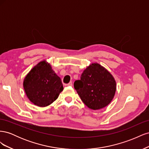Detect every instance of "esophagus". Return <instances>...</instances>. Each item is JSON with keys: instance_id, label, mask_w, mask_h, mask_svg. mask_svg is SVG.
Masks as SVG:
<instances>
[{"instance_id": "1", "label": "esophagus", "mask_w": 149, "mask_h": 149, "mask_svg": "<svg viewBox=\"0 0 149 149\" xmlns=\"http://www.w3.org/2000/svg\"><path fill=\"white\" fill-rule=\"evenodd\" d=\"M68 86H72V82L71 81H70L68 84H67Z\"/></svg>"}]
</instances>
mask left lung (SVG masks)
I'll return each instance as SVG.
<instances>
[{"instance_id":"8db88e82","label":"left lung","mask_w":149,"mask_h":149,"mask_svg":"<svg viewBox=\"0 0 149 149\" xmlns=\"http://www.w3.org/2000/svg\"><path fill=\"white\" fill-rule=\"evenodd\" d=\"M74 88L81 100L89 109L106 107L113 99L116 89L115 80L109 71L98 63H93L76 80Z\"/></svg>"}]
</instances>
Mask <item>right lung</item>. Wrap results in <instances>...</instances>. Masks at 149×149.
Returning <instances> with one entry per match:
<instances>
[{
  "label": "right lung",
  "mask_w": 149,
  "mask_h": 149,
  "mask_svg": "<svg viewBox=\"0 0 149 149\" xmlns=\"http://www.w3.org/2000/svg\"><path fill=\"white\" fill-rule=\"evenodd\" d=\"M24 88L29 100L40 107L51 104L63 89L60 78L45 61L39 63L29 72Z\"/></svg>",
  "instance_id": "1"
}]
</instances>
